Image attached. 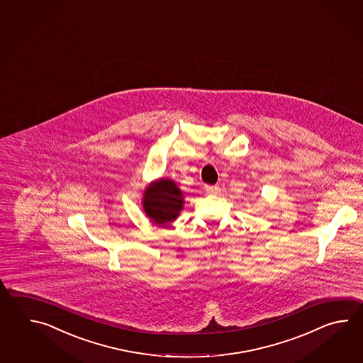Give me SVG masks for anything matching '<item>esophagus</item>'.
Wrapping results in <instances>:
<instances>
[{"mask_svg":"<svg viewBox=\"0 0 363 363\" xmlns=\"http://www.w3.org/2000/svg\"><path fill=\"white\" fill-rule=\"evenodd\" d=\"M205 191L208 194H218L220 192V188H219V185H205Z\"/></svg>","mask_w":363,"mask_h":363,"instance_id":"1","label":"esophagus"}]
</instances>
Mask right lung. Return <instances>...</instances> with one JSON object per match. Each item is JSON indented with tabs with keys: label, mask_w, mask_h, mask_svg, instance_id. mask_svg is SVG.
I'll return each mask as SVG.
<instances>
[{
	"label": "right lung",
	"mask_w": 363,
	"mask_h": 363,
	"mask_svg": "<svg viewBox=\"0 0 363 363\" xmlns=\"http://www.w3.org/2000/svg\"><path fill=\"white\" fill-rule=\"evenodd\" d=\"M144 210L147 216L157 224H167L177 219L183 208V193L169 179L147 186L144 194Z\"/></svg>",
	"instance_id": "1"
}]
</instances>
